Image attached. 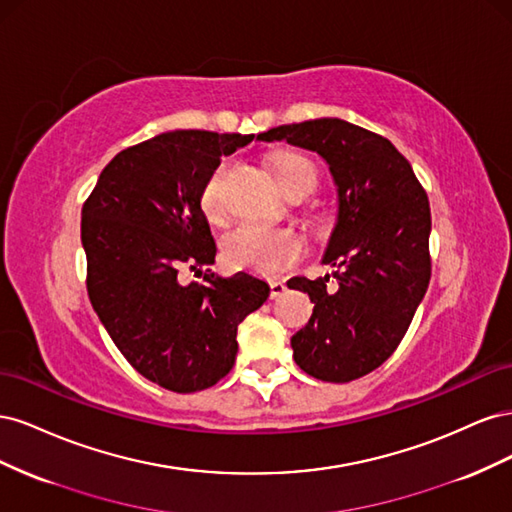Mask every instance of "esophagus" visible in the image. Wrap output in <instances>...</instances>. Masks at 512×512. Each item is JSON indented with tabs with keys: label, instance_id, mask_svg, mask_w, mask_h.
Instances as JSON below:
<instances>
[{
	"label": "esophagus",
	"instance_id": "1",
	"mask_svg": "<svg viewBox=\"0 0 512 512\" xmlns=\"http://www.w3.org/2000/svg\"><path fill=\"white\" fill-rule=\"evenodd\" d=\"M269 288H271V299H277L286 292V282L284 280H271Z\"/></svg>",
	"mask_w": 512,
	"mask_h": 512
}]
</instances>
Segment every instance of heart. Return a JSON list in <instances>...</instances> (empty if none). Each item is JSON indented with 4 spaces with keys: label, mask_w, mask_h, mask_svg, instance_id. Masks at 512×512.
I'll return each instance as SVG.
<instances>
[{
    "label": "heart",
    "mask_w": 512,
    "mask_h": 512,
    "mask_svg": "<svg viewBox=\"0 0 512 512\" xmlns=\"http://www.w3.org/2000/svg\"><path fill=\"white\" fill-rule=\"evenodd\" d=\"M228 164L220 162L211 170V175L200 188L198 203L207 220L218 222L224 215V200H222V185L226 177ZM271 173L277 185L286 192L292 183H297L305 177L316 179V170L312 162L305 160L297 153H277L271 158ZM224 258L230 267L245 269L252 273H277L292 265L301 256V239L290 230H277L258 224H243L228 232L224 239Z\"/></svg>",
    "instance_id": "b5f03b06"
}]
</instances>
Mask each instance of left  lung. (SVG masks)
<instances>
[{"instance_id":"8db88e82","label":"left lung","mask_w":512,"mask_h":512,"mask_svg":"<svg viewBox=\"0 0 512 512\" xmlns=\"http://www.w3.org/2000/svg\"><path fill=\"white\" fill-rule=\"evenodd\" d=\"M316 151L337 185V222L324 252L337 280L292 277L314 314L290 339L294 361L322 382H350L380 367L404 339L429 277V200L410 162L380 134L322 117L258 134Z\"/></svg>"}]
</instances>
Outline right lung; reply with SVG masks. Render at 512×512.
<instances>
[{
  "label": "right lung",
  "instance_id": "obj_1",
  "mask_svg": "<svg viewBox=\"0 0 512 512\" xmlns=\"http://www.w3.org/2000/svg\"><path fill=\"white\" fill-rule=\"evenodd\" d=\"M254 134L175 130L123 149L83 205L87 292L119 352L175 393L203 391L235 365L237 327L267 301L269 284L213 273L215 241L200 188ZM188 264L203 283L183 285Z\"/></svg>",
  "mask_w": 512,
  "mask_h": 512
}]
</instances>
